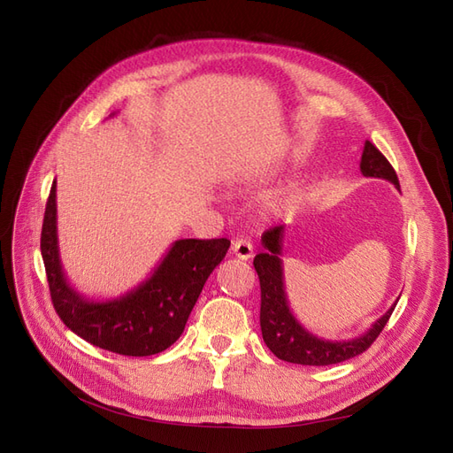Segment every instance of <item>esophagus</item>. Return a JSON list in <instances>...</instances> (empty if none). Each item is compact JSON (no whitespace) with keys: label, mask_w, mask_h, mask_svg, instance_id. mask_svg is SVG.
<instances>
[{"label":"esophagus","mask_w":453,"mask_h":453,"mask_svg":"<svg viewBox=\"0 0 453 453\" xmlns=\"http://www.w3.org/2000/svg\"><path fill=\"white\" fill-rule=\"evenodd\" d=\"M230 250L240 260H250L253 257V243L245 238H236L234 242H232Z\"/></svg>","instance_id":"34e87169"}]
</instances>
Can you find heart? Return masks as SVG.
Instances as JSON below:
<instances>
[{
  "instance_id": "obj_1",
  "label": "heart",
  "mask_w": 453,
  "mask_h": 453,
  "mask_svg": "<svg viewBox=\"0 0 453 453\" xmlns=\"http://www.w3.org/2000/svg\"><path fill=\"white\" fill-rule=\"evenodd\" d=\"M300 198H303V188H300L298 185L291 183L287 185L280 190H276V193H272L266 200V210L272 213V215H285L293 211Z\"/></svg>"
}]
</instances>
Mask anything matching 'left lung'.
Returning <instances> with one entry per match:
<instances>
[{"label": "left lung", "instance_id": "obj_1", "mask_svg": "<svg viewBox=\"0 0 453 453\" xmlns=\"http://www.w3.org/2000/svg\"><path fill=\"white\" fill-rule=\"evenodd\" d=\"M361 173L365 177L386 180L401 190L399 177H396L393 166L370 142H365L363 147ZM283 234V225L266 230L263 240H260L265 245V251L258 253L253 260L260 281V331H263L265 344L278 359L295 365L325 366L357 357L383 331L396 303L361 336L342 342L315 336L300 325L289 308V300H287L281 263Z\"/></svg>", "mask_w": 453, "mask_h": 453}]
</instances>
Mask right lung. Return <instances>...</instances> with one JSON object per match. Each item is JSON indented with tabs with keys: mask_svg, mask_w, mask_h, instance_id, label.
Listing matches in <instances>:
<instances>
[{
	"mask_svg": "<svg viewBox=\"0 0 453 453\" xmlns=\"http://www.w3.org/2000/svg\"><path fill=\"white\" fill-rule=\"evenodd\" d=\"M230 240H177L150 276L127 295L90 300L67 281L57 230V181H52L41 230V255L50 298L67 328L92 346L128 357L168 349L181 336L205 280L221 265Z\"/></svg>",
	"mask_w": 453,
	"mask_h": 453,
	"instance_id": "1",
	"label": "right lung"
}]
</instances>
